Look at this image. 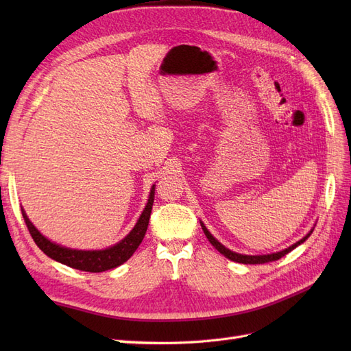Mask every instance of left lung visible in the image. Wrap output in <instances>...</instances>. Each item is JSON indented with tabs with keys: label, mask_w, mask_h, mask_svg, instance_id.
Instances as JSON below:
<instances>
[{
	"label": "left lung",
	"mask_w": 351,
	"mask_h": 351,
	"mask_svg": "<svg viewBox=\"0 0 351 351\" xmlns=\"http://www.w3.org/2000/svg\"><path fill=\"white\" fill-rule=\"evenodd\" d=\"M200 226H202V230H204V232H205V236H206V239L209 240V243L212 244V246H214L219 253H222L224 254L226 258H228L230 261H232V262H239V263H250V265H256V263H267V262H274V261H278L280 258H282V256H285L287 253L289 252H291L293 249H295L297 246H299V244H302L303 241H306L307 240V237H309L311 234H312V231L313 230H311L309 231V234H306L302 240H299L297 243H294L293 246H290V247H287V249H284V250H281V252H277V253H271V254H256V256H250V254H240V253H236V252H231L230 249H227L224 244H221L214 236L210 234V232L208 231V228L204 226V222H200Z\"/></svg>",
	"instance_id": "obj_1"
}]
</instances>
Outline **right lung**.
<instances>
[{
	"label": "right lung",
	"instance_id": "1",
	"mask_svg": "<svg viewBox=\"0 0 351 351\" xmlns=\"http://www.w3.org/2000/svg\"><path fill=\"white\" fill-rule=\"evenodd\" d=\"M154 197H155V186H152L151 189L149 199H147V204L142 212L141 218L137 219L134 228L120 243H117L114 246L104 250H76V249L60 246V244L52 243L51 240H48L47 237L40 234V232L36 230V227L29 221L26 212L23 209H22V215L25 218V222L32 239H34L36 246L44 252L47 256L79 271L104 272V271L120 267L121 263L129 261L132 254L136 252V249L139 247V244L142 243L146 234L147 224H149Z\"/></svg>",
	"mask_w": 351,
	"mask_h": 351
}]
</instances>
